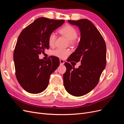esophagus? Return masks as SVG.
Returning a JSON list of instances; mask_svg holds the SVG:
<instances>
[{
    "label": "esophagus",
    "instance_id": "esophagus-1",
    "mask_svg": "<svg viewBox=\"0 0 124 124\" xmlns=\"http://www.w3.org/2000/svg\"><path fill=\"white\" fill-rule=\"evenodd\" d=\"M59 62H60V65H63V64H64L65 62H64V61H63V60L60 59Z\"/></svg>",
    "mask_w": 124,
    "mask_h": 124
}]
</instances>
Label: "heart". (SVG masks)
<instances>
[{
	"instance_id": "obj_1",
	"label": "heart",
	"mask_w": 124,
	"mask_h": 124,
	"mask_svg": "<svg viewBox=\"0 0 124 124\" xmlns=\"http://www.w3.org/2000/svg\"><path fill=\"white\" fill-rule=\"evenodd\" d=\"M59 32L61 34L65 36L69 40L71 44H73L76 42V39L77 38L78 33L77 29L73 26L70 25H66L63 26L59 30ZM56 40V36L54 32H51L48 37V43L50 46H53ZM70 50L68 49L57 48L52 52V54L60 58H64L70 53Z\"/></svg>"
}]
</instances>
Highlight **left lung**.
Segmentation results:
<instances>
[{
	"label": "left lung",
	"mask_w": 124,
	"mask_h": 124,
	"mask_svg": "<svg viewBox=\"0 0 124 124\" xmlns=\"http://www.w3.org/2000/svg\"><path fill=\"white\" fill-rule=\"evenodd\" d=\"M81 31V38L77 49L71 54L68 62L81 61L75 69L65 62L66 71L63 74V85L70 95L79 97L91 92L98 84L106 66L107 48L101 33L92 22L87 19L70 21Z\"/></svg>",
	"instance_id": "left-lung-1"
}]
</instances>
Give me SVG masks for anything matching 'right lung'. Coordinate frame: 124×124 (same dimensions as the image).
Masks as SVG:
<instances>
[{
  "instance_id": "add662e5",
  "label": "right lung",
  "mask_w": 124,
  "mask_h": 124,
  "mask_svg": "<svg viewBox=\"0 0 124 124\" xmlns=\"http://www.w3.org/2000/svg\"><path fill=\"white\" fill-rule=\"evenodd\" d=\"M64 22L40 17L25 27L18 36L13 54L16 76L26 92L38 93L47 88L51 74L59 65V59L51 56L44 61L39 58V55L49 48L48 36Z\"/></svg>"
}]
</instances>
